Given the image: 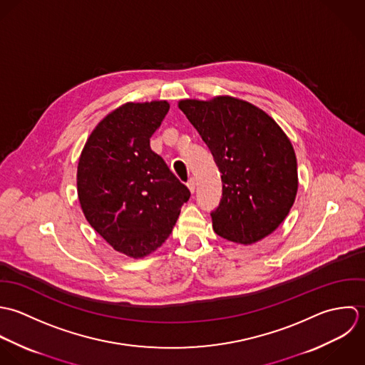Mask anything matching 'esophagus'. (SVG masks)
<instances>
[{"label": "esophagus", "instance_id": "1", "mask_svg": "<svg viewBox=\"0 0 365 365\" xmlns=\"http://www.w3.org/2000/svg\"><path fill=\"white\" fill-rule=\"evenodd\" d=\"M187 187H189V190H190L192 193H195V190H196V180H195L193 178H190V179H189V182H187Z\"/></svg>", "mask_w": 365, "mask_h": 365}]
</instances>
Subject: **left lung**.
Masks as SVG:
<instances>
[{
    "instance_id": "obj_1",
    "label": "left lung",
    "mask_w": 365,
    "mask_h": 365,
    "mask_svg": "<svg viewBox=\"0 0 365 365\" xmlns=\"http://www.w3.org/2000/svg\"><path fill=\"white\" fill-rule=\"evenodd\" d=\"M179 108L221 173V199L210 213L216 234L248 245L274 232L297 192V163L287 134L261 108L228 96L182 100Z\"/></svg>"
}]
</instances>
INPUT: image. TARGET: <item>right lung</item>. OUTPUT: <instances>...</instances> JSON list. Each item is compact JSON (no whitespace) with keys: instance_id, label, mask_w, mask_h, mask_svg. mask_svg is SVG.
<instances>
[{"instance_id":"1","label":"right lung","mask_w":365,"mask_h":365,"mask_svg":"<svg viewBox=\"0 0 365 365\" xmlns=\"http://www.w3.org/2000/svg\"><path fill=\"white\" fill-rule=\"evenodd\" d=\"M168 101L127 103L90 134L77 166V195L90 225L118 252L143 258L172 232L189 189L149 146Z\"/></svg>"}]
</instances>
